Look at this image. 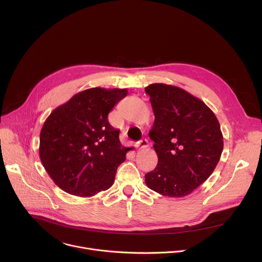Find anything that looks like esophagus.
<instances>
[{
	"mask_svg": "<svg viewBox=\"0 0 262 262\" xmlns=\"http://www.w3.org/2000/svg\"><path fill=\"white\" fill-rule=\"evenodd\" d=\"M136 146H137V148H139V149H145V148H147V147L149 146V142H148L146 139H143V140L139 141Z\"/></svg>",
	"mask_w": 262,
	"mask_h": 262,
	"instance_id": "1",
	"label": "esophagus"
}]
</instances>
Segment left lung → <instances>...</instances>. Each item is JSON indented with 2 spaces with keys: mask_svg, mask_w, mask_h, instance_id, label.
<instances>
[{
  "mask_svg": "<svg viewBox=\"0 0 262 262\" xmlns=\"http://www.w3.org/2000/svg\"><path fill=\"white\" fill-rule=\"evenodd\" d=\"M145 91L156 117L149 138L159 158L145 182L163 196H188L220 161L224 146L220 123L201 99L179 87L151 84Z\"/></svg>",
  "mask_w": 262,
  "mask_h": 262,
  "instance_id": "left-lung-1",
  "label": "left lung"
}]
</instances>
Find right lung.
<instances>
[{
    "label": "right lung",
    "mask_w": 262,
    "mask_h": 262,
    "mask_svg": "<svg viewBox=\"0 0 262 262\" xmlns=\"http://www.w3.org/2000/svg\"><path fill=\"white\" fill-rule=\"evenodd\" d=\"M127 89L91 88L56 107L40 132L41 163L64 192L92 197L111 188L128 148L107 121Z\"/></svg>",
    "instance_id": "obj_1"
}]
</instances>
